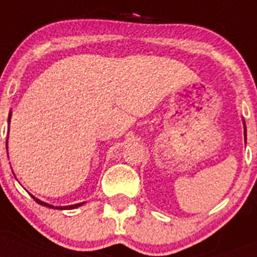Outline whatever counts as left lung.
<instances>
[{
  "label": "left lung",
  "mask_w": 257,
  "mask_h": 257,
  "mask_svg": "<svg viewBox=\"0 0 257 257\" xmlns=\"http://www.w3.org/2000/svg\"><path fill=\"white\" fill-rule=\"evenodd\" d=\"M244 131H246V127H244ZM244 136H246V133H244Z\"/></svg>",
  "instance_id": "left-lung-1"
}]
</instances>
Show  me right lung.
<instances>
[{"mask_svg":"<svg viewBox=\"0 0 257 257\" xmlns=\"http://www.w3.org/2000/svg\"><path fill=\"white\" fill-rule=\"evenodd\" d=\"M32 197L33 199L35 200V201L38 202V204H41V205H43V206H47V208H55V209H60V210H62V209H75V208H77V206H80V205H82V204H84V202H80V204H75V205H70V206H52V205H49V204H47V202H43V201H41V200L39 199H37V197H34L32 195Z\"/></svg>","mask_w":257,"mask_h":257,"instance_id":"1","label":"right lung"}]
</instances>
